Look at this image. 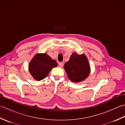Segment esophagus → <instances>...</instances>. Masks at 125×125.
I'll return each mask as SVG.
<instances>
[{
	"mask_svg": "<svg viewBox=\"0 0 125 125\" xmlns=\"http://www.w3.org/2000/svg\"><path fill=\"white\" fill-rule=\"evenodd\" d=\"M58 66H59L60 68H62L63 67V63L62 62H60L58 63Z\"/></svg>",
	"mask_w": 125,
	"mask_h": 125,
	"instance_id": "34e87169",
	"label": "esophagus"
}]
</instances>
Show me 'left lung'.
Wrapping results in <instances>:
<instances>
[{
    "label": "left lung",
    "mask_w": 125,
    "mask_h": 125,
    "mask_svg": "<svg viewBox=\"0 0 125 125\" xmlns=\"http://www.w3.org/2000/svg\"><path fill=\"white\" fill-rule=\"evenodd\" d=\"M64 67L68 78L74 83L85 80L90 73L89 61L84 54L73 53L69 61L65 63Z\"/></svg>",
    "instance_id": "obj_1"
}]
</instances>
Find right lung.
Returning a JSON list of instances; mask_svg holds the SVG:
<instances>
[{
	"label": "right lung",
	"mask_w": 125,
	"mask_h": 125,
	"mask_svg": "<svg viewBox=\"0 0 125 125\" xmlns=\"http://www.w3.org/2000/svg\"><path fill=\"white\" fill-rule=\"evenodd\" d=\"M57 66L56 61L52 60L46 53L36 54L29 64L30 73L36 81L45 78L52 69Z\"/></svg>",
	"instance_id": "add662e5"
}]
</instances>
